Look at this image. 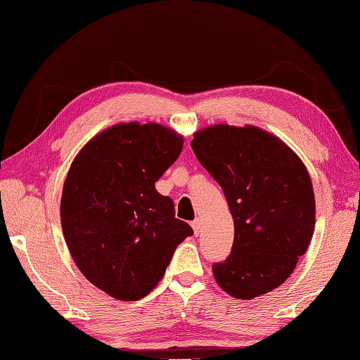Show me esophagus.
Wrapping results in <instances>:
<instances>
[{
  "label": "esophagus",
  "mask_w": 360,
  "mask_h": 360,
  "mask_svg": "<svg viewBox=\"0 0 360 360\" xmlns=\"http://www.w3.org/2000/svg\"><path fill=\"white\" fill-rule=\"evenodd\" d=\"M201 226H202V222H201V219H195V221L191 222V227H193V231H195V233L198 236V233L201 232Z\"/></svg>",
  "instance_id": "34e87169"
}]
</instances>
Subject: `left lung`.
I'll return each mask as SVG.
<instances>
[{
	"label": "left lung",
	"instance_id": "obj_1",
	"mask_svg": "<svg viewBox=\"0 0 360 360\" xmlns=\"http://www.w3.org/2000/svg\"><path fill=\"white\" fill-rule=\"evenodd\" d=\"M193 153L226 195L233 245L212 264L216 283L240 300L268 294L292 274L315 229V195L304 162L262 128L212 124L195 133Z\"/></svg>",
	"mask_w": 360,
	"mask_h": 360
}]
</instances>
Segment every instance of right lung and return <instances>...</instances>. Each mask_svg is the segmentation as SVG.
<instances>
[{"instance_id":"1","label":"right lung","mask_w":360,"mask_h":360,"mask_svg":"<svg viewBox=\"0 0 360 360\" xmlns=\"http://www.w3.org/2000/svg\"><path fill=\"white\" fill-rule=\"evenodd\" d=\"M184 136L159 123H120L72 160L61 195V229L86 279L118 300H139L164 278L175 248L193 236L174 201L155 190Z\"/></svg>"}]
</instances>
